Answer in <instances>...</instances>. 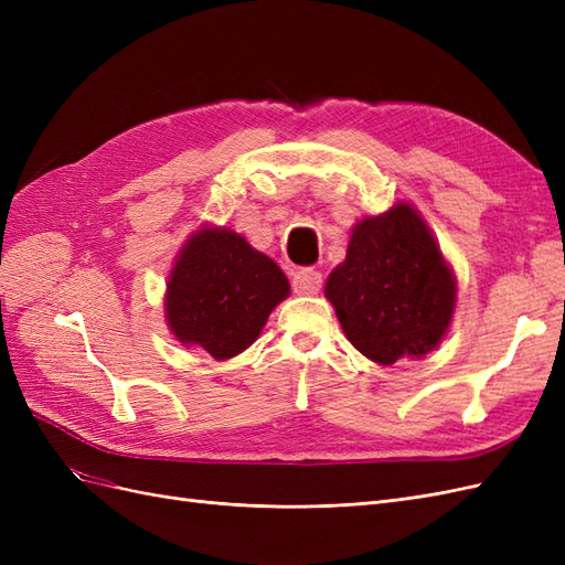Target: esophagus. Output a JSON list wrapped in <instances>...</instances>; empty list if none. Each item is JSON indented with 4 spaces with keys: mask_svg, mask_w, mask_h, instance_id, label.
<instances>
[{
    "mask_svg": "<svg viewBox=\"0 0 565 565\" xmlns=\"http://www.w3.org/2000/svg\"><path fill=\"white\" fill-rule=\"evenodd\" d=\"M292 285L297 295H318V289L322 287V273L316 268H301L295 273Z\"/></svg>",
    "mask_w": 565,
    "mask_h": 565,
    "instance_id": "obj_1",
    "label": "esophagus"
}]
</instances>
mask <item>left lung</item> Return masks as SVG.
<instances>
[{"label": "left lung", "instance_id": "obj_1", "mask_svg": "<svg viewBox=\"0 0 565 565\" xmlns=\"http://www.w3.org/2000/svg\"><path fill=\"white\" fill-rule=\"evenodd\" d=\"M347 339L370 361L422 358L446 337L455 273L419 212L398 202L353 226L347 259L324 282Z\"/></svg>", "mask_w": 565, "mask_h": 565}]
</instances>
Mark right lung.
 <instances>
[{
	"label": "right lung",
	"mask_w": 565,
	"mask_h": 565,
	"mask_svg": "<svg viewBox=\"0 0 565 565\" xmlns=\"http://www.w3.org/2000/svg\"><path fill=\"white\" fill-rule=\"evenodd\" d=\"M287 297L289 282L270 256L231 228H200L169 273L164 316L183 347L226 361L256 341Z\"/></svg>",
	"instance_id": "add662e5"
}]
</instances>
